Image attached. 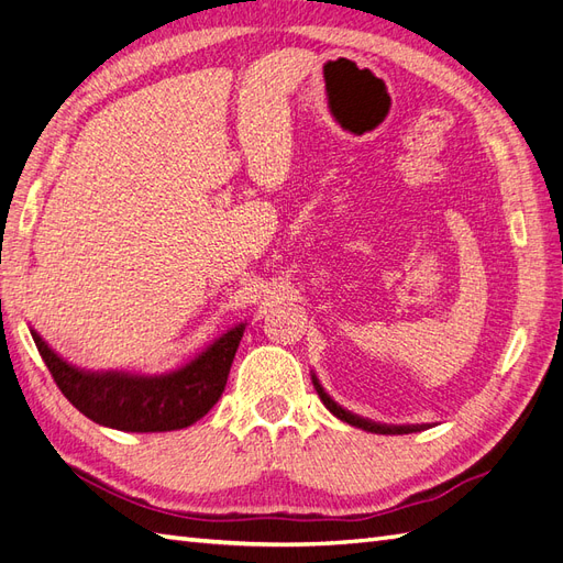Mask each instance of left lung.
I'll return each mask as SVG.
<instances>
[{
    "label": "left lung",
    "mask_w": 563,
    "mask_h": 563,
    "mask_svg": "<svg viewBox=\"0 0 563 563\" xmlns=\"http://www.w3.org/2000/svg\"><path fill=\"white\" fill-rule=\"evenodd\" d=\"M313 387H316V393H319V397H321V401L325 405V409L333 413V416H338L340 421H344V423H350V426H356V428H362V430H368V432H380V435H390V432H416V430H421L419 426H380V423H371V421H366V419H358V416H354V413H350V411H344L342 407H338L333 399H330L325 393H323V387L319 385V380L313 378Z\"/></svg>",
    "instance_id": "obj_1"
}]
</instances>
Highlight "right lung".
<instances>
[{
  "label": "right lung",
  "mask_w": 563,
  "mask_h": 563,
  "mask_svg": "<svg viewBox=\"0 0 563 563\" xmlns=\"http://www.w3.org/2000/svg\"><path fill=\"white\" fill-rule=\"evenodd\" d=\"M242 330L233 328L192 364L158 378L85 373L56 356L37 333L33 340L56 387L90 421L128 432H164L192 426L219 401Z\"/></svg>",
  "instance_id": "obj_1"
}]
</instances>
